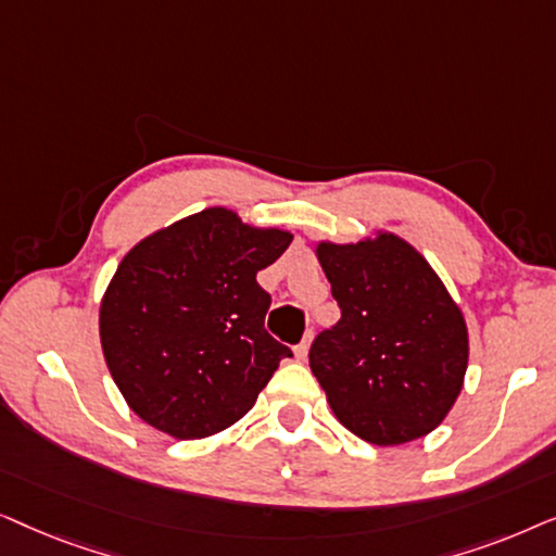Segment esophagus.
<instances>
[{
    "mask_svg": "<svg viewBox=\"0 0 556 556\" xmlns=\"http://www.w3.org/2000/svg\"><path fill=\"white\" fill-rule=\"evenodd\" d=\"M311 341H314V337H311V331H308L306 337H303L301 344L293 349V352H295V359H299V362L306 359V356H308V349H311Z\"/></svg>",
    "mask_w": 556,
    "mask_h": 556,
    "instance_id": "1",
    "label": "esophagus"
}]
</instances>
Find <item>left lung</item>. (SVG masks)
<instances>
[{
    "label": "left lung",
    "mask_w": 556,
    "mask_h": 556,
    "mask_svg": "<svg viewBox=\"0 0 556 556\" xmlns=\"http://www.w3.org/2000/svg\"><path fill=\"white\" fill-rule=\"evenodd\" d=\"M341 318L311 344L331 413L371 445L425 438L466 382L468 324L435 268L405 238L375 230L316 242Z\"/></svg>",
    "instance_id": "obj_1"
}]
</instances>
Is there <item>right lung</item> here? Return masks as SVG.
<instances>
[{
    "instance_id": "1",
    "label": "right lung",
    "mask_w": 556,
    "mask_h": 556,
    "mask_svg": "<svg viewBox=\"0 0 556 556\" xmlns=\"http://www.w3.org/2000/svg\"><path fill=\"white\" fill-rule=\"evenodd\" d=\"M293 232L207 207L147 235L124 255L98 308L105 367L131 413L177 440L230 428L293 356L265 331L257 270Z\"/></svg>"
}]
</instances>
